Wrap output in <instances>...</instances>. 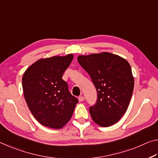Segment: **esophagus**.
<instances>
[{
    "mask_svg": "<svg viewBox=\"0 0 158 158\" xmlns=\"http://www.w3.org/2000/svg\"><path fill=\"white\" fill-rule=\"evenodd\" d=\"M84 97H82V96H81V97H78V100H79V102H83L84 101Z\"/></svg>",
    "mask_w": 158,
    "mask_h": 158,
    "instance_id": "obj_1",
    "label": "esophagus"
}]
</instances>
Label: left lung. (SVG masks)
<instances>
[{
    "label": "left lung",
    "instance_id": "1",
    "mask_svg": "<svg viewBox=\"0 0 158 158\" xmlns=\"http://www.w3.org/2000/svg\"><path fill=\"white\" fill-rule=\"evenodd\" d=\"M77 61L97 92V102L89 108L93 121L105 127L114 125L125 113L132 96L134 80L130 64L109 52L80 55Z\"/></svg>",
    "mask_w": 158,
    "mask_h": 158
}]
</instances>
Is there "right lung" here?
I'll list each match as a JSON object with an SVG mask.
<instances>
[{"label": "right lung", "mask_w": 158, "mask_h": 158, "mask_svg": "<svg viewBox=\"0 0 158 158\" xmlns=\"http://www.w3.org/2000/svg\"><path fill=\"white\" fill-rule=\"evenodd\" d=\"M73 55L40 59L24 72L22 87L26 102L41 125L61 129L71 118L78 99L69 91L62 76Z\"/></svg>", "instance_id": "obj_1"}]
</instances>
